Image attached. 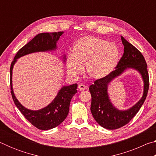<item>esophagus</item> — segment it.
Here are the masks:
<instances>
[{
	"instance_id": "34e87169",
	"label": "esophagus",
	"mask_w": 156,
	"mask_h": 156,
	"mask_svg": "<svg viewBox=\"0 0 156 156\" xmlns=\"http://www.w3.org/2000/svg\"><path fill=\"white\" fill-rule=\"evenodd\" d=\"M87 89V87L83 84H78V89L80 91H84Z\"/></svg>"
}]
</instances>
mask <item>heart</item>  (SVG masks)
<instances>
[{"instance_id": "heart-1", "label": "heart", "mask_w": 156, "mask_h": 156, "mask_svg": "<svg viewBox=\"0 0 156 156\" xmlns=\"http://www.w3.org/2000/svg\"><path fill=\"white\" fill-rule=\"evenodd\" d=\"M120 50L113 43L95 36H84L73 44L72 54L66 60L68 73L76 76L85 64L86 72L91 78L101 79L109 76L117 66Z\"/></svg>"}]
</instances>
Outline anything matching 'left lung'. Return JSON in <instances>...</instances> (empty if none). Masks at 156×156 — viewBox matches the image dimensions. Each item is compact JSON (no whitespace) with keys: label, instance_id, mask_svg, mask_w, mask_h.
Returning <instances> with one entry per match:
<instances>
[{"label":"left lung","instance_id":"obj_1","mask_svg":"<svg viewBox=\"0 0 156 156\" xmlns=\"http://www.w3.org/2000/svg\"><path fill=\"white\" fill-rule=\"evenodd\" d=\"M121 40L124 45V54L115 69L106 77L95 80L94 84L89 88L91 95V112L93 117L100 126L111 130L119 129L130 122L143 105L149 86L147 65L144 56L122 36ZM128 68H133L141 73L144 83V95L141 99L129 110H119L110 102L107 91L108 85Z\"/></svg>","mask_w":156,"mask_h":156}]
</instances>
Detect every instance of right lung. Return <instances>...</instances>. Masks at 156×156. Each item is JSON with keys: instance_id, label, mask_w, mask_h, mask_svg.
Here are the masks:
<instances>
[{"instance_id": "add662e5", "label": "right lung", "mask_w": 156, "mask_h": 156, "mask_svg": "<svg viewBox=\"0 0 156 156\" xmlns=\"http://www.w3.org/2000/svg\"><path fill=\"white\" fill-rule=\"evenodd\" d=\"M63 31L53 33H41L36 35L32 40L23 47L17 52L10 67V86L13 100L25 118L31 125L41 130H49L61 124L69 111V105L72 97L77 93V84L63 86L60 89L53 101L43 109L33 111L28 109L21 105L16 98L12 87V70L17 59L34 52L49 51L56 49V43ZM65 62V56H63Z\"/></svg>"}]
</instances>
